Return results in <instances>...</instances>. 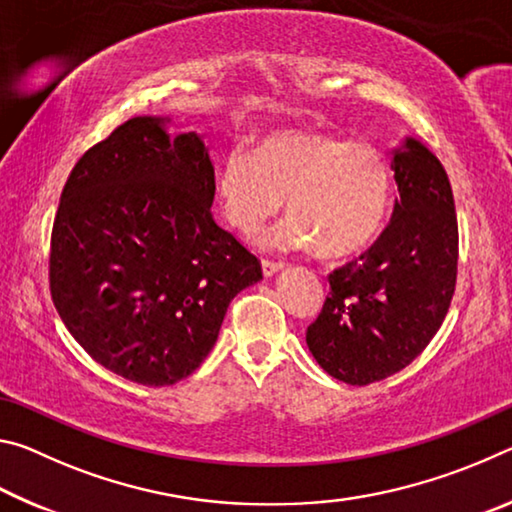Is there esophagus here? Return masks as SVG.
Segmentation results:
<instances>
[{
    "instance_id": "obj_1",
    "label": "esophagus",
    "mask_w": 512,
    "mask_h": 512,
    "mask_svg": "<svg viewBox=\"0 0 512 512\" xmlns=\"http://www.w3.org/2000/svg\"><path fill=\"white\" fill-rule=\"evenodd\" d=\"M280 268H282V264L271 262V259H264V262H262V271H264V277H271V275H275L277 271H280Z\"/></svg>"
}]
</instances>
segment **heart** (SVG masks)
Masks as SVG:
<instances>
[{
	"label": "heart",
	"mask_w": 512,
	"mask_h": 512,
	"mask_svg": "<svg viewBox=\"0 0 512 512\" xmlns=\"http://www.w3.org/2000/svg\"><path fill=\"white\" fill-rule=\"evenodd\" d=\"M223 216L232 228L257 232L282 212H293L266 232L268 250L318 246L327 257L354 255L379 235L391 205L393 178L386 155L366 140H341L314 131H273L253 153L235 146L216 178Z\"/></svg>",
	"instance_id": "obj_1"
}]
</instances>
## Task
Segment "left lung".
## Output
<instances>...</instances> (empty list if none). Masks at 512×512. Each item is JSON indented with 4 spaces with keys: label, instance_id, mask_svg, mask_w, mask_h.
Here are the masks:
<instances>
[{
    "label": "left lung",
    "instance_id": "8db88e82",
    "mask_svg": "<svg viewBox=\"0 0 512 512\" xmlns=\"http://www.w3.org/2000/svg\"><path fill=\"white\" fill-rule=\"evenodd\" d=\"M400 196L366 253L329 273V296L307 327L327 375L352 386L386 379L418 357L443 325L456 289L458 223L447 171L427 146L393 153Z\"/></svg>",
    "mask_w": 512,
    "mask_h": 512
}]
</instances>
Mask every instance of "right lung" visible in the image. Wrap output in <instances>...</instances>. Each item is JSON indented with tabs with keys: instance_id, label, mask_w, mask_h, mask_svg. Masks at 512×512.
<instances>
[{
	"instance_id": "1",
	"label": "right lung",
	"mask_w": 512,
	"mask_h": 512,
	"mask_svg": "<svg viewBox=\"0 0 512 512\" xmlns=\"http://www.w3.org/2000/svg\"><path fill=\"white\" fill-rule=\"evenodd\" d=\"M133 117L69 173L51 230L49 289L90 357L142 386H171L214 348L232 298L262 264L212 216L203 137Z\"/></svg>"
}]
</instances>
